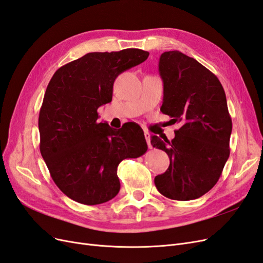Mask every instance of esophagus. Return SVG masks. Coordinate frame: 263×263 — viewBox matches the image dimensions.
<instances>
[{
    "label": "esophagus",
    "mask_w": 263,
    "mask_h": 263,
    "mask_svg": "<svg viewBox=\"0 0 263 263\" xmlns=\"http://www.w3.org/2000/svg\"><path fill=\"white\" fill-rule=\"evenodd\" d=\"M145 138H146V141H147L148 148H151V144H150V134H149L148 132H145Z\"/></svg>",
    "instance_id": "obj_1"
}]
</instances>
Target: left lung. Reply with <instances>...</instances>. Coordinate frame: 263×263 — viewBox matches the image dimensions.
I'll list each match as a JSON object with an SVG mask.
<instances>
[{
    "instance_id": "obj_1",
    "label": "left lung",
    "mask_w": 263,
    "mask_h": 263,
    "mask_svg": "<svg viewBox=\"0 0 263 263\" xmlns=\"http://www.w3.org/2000/svg\"><path fill=\"white\" fill-rule=\"evenodd\" d=\"M159 73L161 112L182 126L171 141L151 136V145L170 158L169 168L155 178V184L171 200H195L216 184L230 154L233 124L226 94L216 76L178 50L160 55Z\"/></svg>"
}]
</instances>
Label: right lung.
<instances>
[{
  "label": "right lung",
  "mask_w": 263,
  "mask_h": 263,
  "mask_svg": "<svg viewBox=\"0 0 263 263\" xmlns=\"http://www.w3.org/2000/svg\"><path fill=\"white\" fill-rule=\"evenodd\" d=\"M148 51L90 52L55 71L39 112L41 154L53 182L71 200L105 203L121 189L117 166L147 151L139 126L114 129L98 123V108L112 101L115 79L144 62Z\"/></svg>",
  "instance_id": "right-lung-1"
}]
</instances>
